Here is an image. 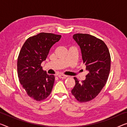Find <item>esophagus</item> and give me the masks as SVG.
Returning a JSON list of instances; mask_svg holds the SVG:
<instances>
[{
    "label": "esophagus",
    "instance_id": "1",
    "mask_svg": "<svg viewBox=\"0 0 127 127\" xmlns=\"http://www.w3.org/2000/svg\"><path fill=\"white\" fill-rule=\"evenodd\" d=\"M58 77H59L60 78L64 79V78H66V77H67V75H66L64 74H60L59 75H58Z\"/></svg>",
    "mask_w": 127,
    "mask_h": 127
}]
</instances>
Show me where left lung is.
<instances>
[{"mask_svg":"<svg viewBox=\"0 0 127 127\" xmlns=\"http://www.w3.org/2000/svg\"><path fill=\"white\" fill-rule=\"evenodd\" d=\"M73 38L81 48L89 73L82 82L74 78L75 85L71 93L79 102H87L94 99L106 85L110 71V54L104 42L92 35L77 33Z\"/></svg>","mask_w":127,"mask_h":127,"instance_id":"1","label":"left lung"}]
</instances>
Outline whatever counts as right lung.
I'll use <instances>...</instances> for the list:
<instances>
[{
    "label": "right lung",
    "mask_w": 127,
    "mask_h": 127,
    "mask_svg": "<svg viewBox=\"0 0 127 127\" xmlns=\"http://www.w3.org/2000/svg\"><path fill=\"white\" fill-rule=\"evenodd\" d=\"M61 37V35L40 33L27 39L19 53L17 64L19 81L28 96L37 101L44 100L51 93L55 77L42 70L41 64Z\"/></svg>",
    "instance_id": "obj_1"
}]
</instances>
